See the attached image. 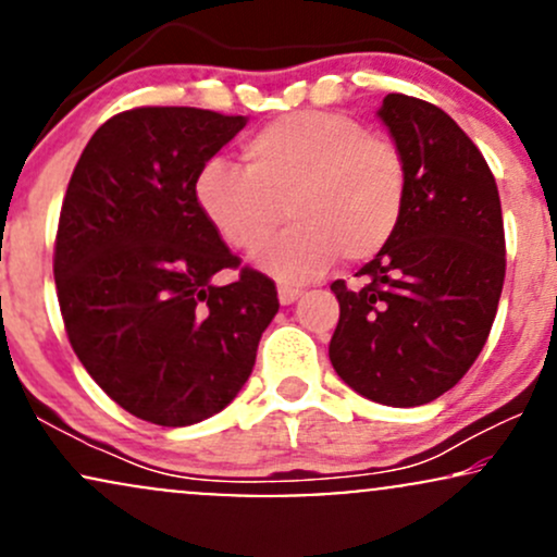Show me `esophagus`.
I'll list each match as a JSON object with an SVG mask.
<instances>
[{"label":"esophagus","mask_w":557,"mask_h":557,"mask_svg":"<svg viewBox=\"0 0 557 557\" xmlns=\"http://www.w3.org/2000/svg\"><path fill=\"white\" fill-rule=\"evenodd\" d=\"M277 296H280V304L290 306L293 300H298L300 287H298V285H280V287H277Z\"/></svg>","instance_id":"obj_1"}]
</instances>
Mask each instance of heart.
I'll list each match as a JSON object with an SVG mask.
<instances>
[{
    "label": "heart",
    "instance_id": "heart-1",
    "mask_svg": "<svg viewBox=\"0 0 557 557\" xmlns=\"http://www.w3.org/2000/svg\"><path fill=\"white\" fill-rule=\"evenodd\" d=\"M243 162L246 170L209 159L196 175V203L214 233L243 253L257 251L290 216L293 227L257 257L280 280L317 277L337 253L372 259L406 212L400 149L343 112L283 114L243 144Z\"/></svg>",
    "mask_w": 557,
    "mask_h": 557
}]
</instances>
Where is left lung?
Wrapping results in <instances>:
<instances>
[{"instance_id":"1","label":"left lung","mask_w":557,"mask_h":557,"mask_svg":"<svg viewBox=\"0 0 557 557\" xmlns=\"http://www.w3.org/2000/svg\"><path fill=\"white\" fill-rule=\"evenodd\" d=\"M380 120L406 159L408 198L395 235L356 277L332 283L341 319L330 361L382 406H424L482 354L505 280L495 177L456 120L430 101L387 94Z\"/></svg>"}]
</instances>
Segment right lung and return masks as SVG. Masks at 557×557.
Returning a JSON list of instances; mask_svg holds the SVG:
<instances>
[{"instance_id":"obj_1","label":"right lung","mask_w":557,"mask_h":557,"mask_svg":"<svg viewBox=\"0 0 557 557\" xmlns=\"http://www.w3.org/2000/svg\"><path fill=\"white\" fill-rule=\"evenodd\" d=\"M240 114L138 107L114 114L70 177L54 243L65 330L86 372L133 417L188 426L246 385L280 300L238 270L196 203V175L246 127Z\"/></svg>"}]
</instances>
